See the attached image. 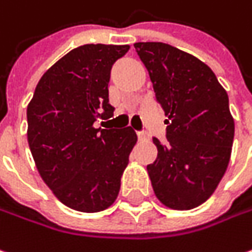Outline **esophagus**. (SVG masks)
Returning a JSON list of instances; mask_svg holds the SVG:
<instances>
[{
  "mask_svg": "<svg viewBox=\"0 0 252 252\" xmlns=\"http://www.w3.org/2000/svg\"><path fill=\"white\" fill-rule=\"evenodd\" d=\"M137 135H138V139H139V141H144V139H147L148 138V134L145 132V131H138Z\"/></svg>",
  "mask_w": 252,
  "mask_h": 252,
  "instance_id": "1",
  "label": "esophagus"
}]
</instances>
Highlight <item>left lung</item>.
I'll return each mask as SVG.
<instances>
[{
	"mask_svg": "<svg viewBox=\"0 0 252 252\" xmlns=\"http://www.w3.org/2000/svg\"><path fill=\"white\" fill-rule=\"evenodd\" d=\"M154 84L166 124V142L152 138L158 157L147 169L165 206L190 210L216 190L230 162L234 120L228 95L197 58L162 42L134 43Z\"/></svg>",
	"mask_w": 252,
	"mask_h": 252,
	"instance_id": "left-lung-1",
	"label": "left lung"
}]
</instances>
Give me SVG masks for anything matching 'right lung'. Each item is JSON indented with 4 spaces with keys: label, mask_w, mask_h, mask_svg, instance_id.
I'll return each instance as SVG.
<instances>
[{
    "label": "right lung",
    "mask_w": 252,
    "mask_h": 252,
    "mask_svg": "<svg viewBox=\"0 0 252 252\" xmlns=\"http://www.w3.org/2000/svg\"><path fill=\"white\" fill-rule=\"evenodd\" d=\"M128 45H83L46 71L28 104V144L39 175L64 206L97 213L115 202L137 142L126 128H95L108 120V82Z\"/></svg>",
    "instance_id": "1"
}]
</instances>
